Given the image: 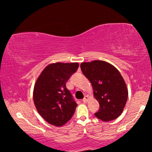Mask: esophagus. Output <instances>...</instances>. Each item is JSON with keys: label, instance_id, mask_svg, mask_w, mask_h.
Masks as SVG:
<instances>
[{"label": "esophagus", "instance_id": "1", "mask_svg": "<svg viewBox=\"0 0 152 152\" xmlns=\"http://www.w3.org/2000/svg\"><path fill=\"white\" fill-rule=\"evenodd\" d=\"M88 99H89V97H88V95H86V96H84V98L83 99V102L86 103V102H88Z\"/></svg>", "mask_w": 152, "mask_h": 152}]
</instances>
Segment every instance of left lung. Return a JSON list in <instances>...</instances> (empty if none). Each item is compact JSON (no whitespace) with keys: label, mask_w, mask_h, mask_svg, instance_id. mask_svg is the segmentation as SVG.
<instances>
[{"label":"left lung","mask_w":152,"mask_h":152,"mask_svg":"<svg viewBox=\"0 0 152 152\" xmlns=\"http://www.w3.org/2000/svg\"><path fill=\"white\" fill-rule=\"evenodd\" d=\"M80 66L99 104L100 109L95 115L104 122L115 120L123 112L128 98L127 87L119 70L101 60L82 62Z\"/></svg>","instance_id":"obj_1"}]
</instances>
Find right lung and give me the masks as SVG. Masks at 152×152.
I'll use <instances>...</instances> for the list:
<instances>
[{"label":"right lung","instance_id":"1","mask_svg":"<svg viewBox=\"0 0 152 152\" xmlns=\"http://www.w3.org/2000/svg\"><path fill=\"white\" fill-rule=\"evenodd\" d=\"M78 67L77 62L50 64L43 70L35 82L34 105L41 117L52 125L63 126L73 115L77 104L66 83Z\"/></svg>","mask_w":152,"mask_h":152}]
</instances>
